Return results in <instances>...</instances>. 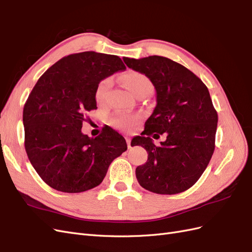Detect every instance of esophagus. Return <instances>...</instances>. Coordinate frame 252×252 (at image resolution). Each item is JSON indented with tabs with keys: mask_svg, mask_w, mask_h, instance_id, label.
Returning a JSON list of instances; mask_svg holds the SVG:
<instances>
[{
	"mask_svg": "<svg viewBox=\"0 0 252 252\" xmlns=\"http://www.w3.org/2000/svg\"><path fill=\"white\" fill-rule=\"evenodd\" d=\"M126 142H127V145H128V148H130V143H131V139L129 138V136H126Z\"/></svg>",
	"mask_w": 252,
	"mask_h": 252,
	"instance_id": "1",
	"label": "esophagus"
}]
</instances>
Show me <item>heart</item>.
Wrapping results in <instances>:
<instances>
[{"mask_svg":"<svg viewBox=\"0 0 252 252\" xmlns=\"http://www.w3.org/2000/svg\"><path fill=\"white\" fill-rule=\"evenodd\" d=\"M124 82L126 84L127 88L130 90V93L136 95L140 93H148L151 88V83L146 75L136 72L130 71L127 72L124 75ZM111 85L110 79H104L100 82L96 89H95V100L97 103H104L107 96L108 89ZM140 121V117L138 114H130V113H124V112H118L109 119V124L117 128L122 129V130H126L132 127L134 124L138 123Z\"/></svg>","mask_w":252,"mask_h":252,"instance_id":"obj_1","label":"heart"}]
</instances>
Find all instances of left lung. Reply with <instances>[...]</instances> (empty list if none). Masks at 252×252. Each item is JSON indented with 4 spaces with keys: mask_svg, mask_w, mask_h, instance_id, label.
I'll return each mask as SVG.
<instances>
[{
    "mask_svg": "<svg viewBox=\"0 0 252 252\" xmlns=\"http://www.w3.org/2000/svg\"><path fill=\"white\" fill-rule=\"evenodd\" d=\"M123 60L146 75L157 91L156 108L141 136L133 139L148 154L147 162L136 167V179L155 193L185 191L201 178L216 147L218 113L208 88L192 71L168 58ZM163 133L166 141L156 147L150 135Z\"/></svg>",
    "mask_w": 252,
    "mask_h": 252,
    "instance_id": "1",
    "label": "left lung"
}]
</instances>
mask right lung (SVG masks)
I'll use <instances>...</instances> for the list:
<instances>
[{
    "mask_svg": "<svg viewBox=\"0 0 252 252\" xmlns=\"http://www.w3.org/2000/svg\"><path fill=\"white\" fill-rule=\"evenodd\" d=\"M126 66L118 56L94 51L59 60L37 80L23 109L25 150L41 179L58 191L78 193L100 185L114 158L127 150L112 128L83 134L86 113L96 109L95 89Z\"/></svg>",
    "mask_w": 252,
    "mask_h": 252,
    "instance_id": "right-lung-1",
    "label": "right lung"
}]
</instances>
